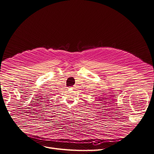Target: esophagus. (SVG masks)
I'll return each instance as SVG.
<instances>
[{
    "instance_id": "obj_1",
    "label": "esophagus",
    "mask_w": 154,
    "mask_h": 154,
    "mask_svg": "<svg viewBox=\"0 0 154 154\" xmlns=\"http://www.w3.org/2000/svg\"><path fill=\"white\" fill-rule=\"evenodd\" d=\"M71 88H75V87H72Z\"/></svg>"
}]
</instances>
